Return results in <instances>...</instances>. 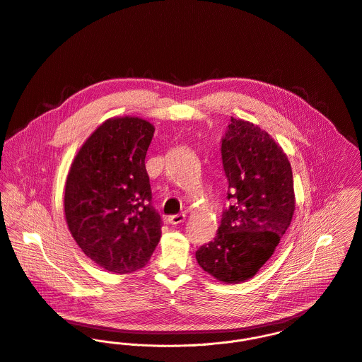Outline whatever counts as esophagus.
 <instances>
[{
    "instance_id": "1",
    "label": "esophagus",
    "mask_w": 362,
    "mask_h": 362,
    "mask_svg": "<svg viewBox=\"0 0 362 362\" xmlns=\"http://www.w3.org/2000/svg\"><path fill=\"white\" fill-rule=\"evenodd\" d=\"M185 219H186L185 214H175V216L168 217V222L172 225H177V223H182Z\"/></svg>"
}]
</instances>
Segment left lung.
I'll return each mask as SVG.
<instances>
[{
    "mask_svg": "<svg viewBox=\"0 0 362 362\" xmlns=\"http://www.w3.org/2000/svg\"><path fill=\"white\" fill-rule=\"evenodd\" d=\"M228 180L217 236L196 252L200 267L223 283L253 277L272 257L295 210L288 158L260 127L230 117L221 139Z\"/></svg>",
    "mask_w": 362,
    "mask_h": 362,
    "instance_id": "left-lung-1",
    "label": "left lung"
}]
</instances>
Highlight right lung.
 Instances as JSON below:
<instances>
[{
    "label": "right lung",
    "mask_w": 362,
    "mask_h": 362,
    "mask_svg": "<svg viewBox=\"0 0 362 362\" xmlns=\"http://www.w3.org/2000/svg\"><path fill=\"white\" fill-rule=\"evenodd\" d=\"M153 132L139 117L106 120L82 145L67 177L64 211L75 242L116 274L143 269L160 239L145 169Z\"/></svg>",
    "instance_id": "1"
}]
</instances>
